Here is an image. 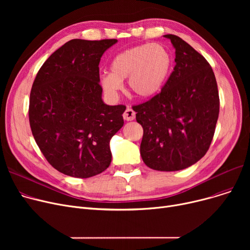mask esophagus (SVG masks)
Wrapping results in <instances>:
<instances>
[{"mask_svg": "<svg viewBox=\"0 0 250 250\" xmlns=\"http://www.w3.org/2000/svg\"><path fill=\"white\" fill-rule=\"evenodd\" d=\"M123 116H124L125 120L127 121V122L134 121L135 117H136V112H135L132 108H130V107H127V108L125 109V111L124 112Z\"/></svg>", "mask_w": 250, "mask_h": 250, "instance_id": "1", "label": "esophagus"}]
</instances>
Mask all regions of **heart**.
Wrapping results in <instances>:
<instances>
[{"instance_id": "1", "label": "heart", "mask_w": 250, "mask_h": 250, "mask_svg": "<svg viewBox=\"0 0 250 250\" xmlns=\"http://www.w3.org/2000/svg\"><path fill=\"white\" fill-rule=\"evenodd\" d=\"M173 67L170 50L159 43L136 45L117 54L110 73L103 74L100 84L109 97H115L127 79L129 91L140 99H151L165 86Z\"/></svg>"}]
</instances>
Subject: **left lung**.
Instances as JSON below:
<instances>
[{
  "mask_svg": "<svg viewBox=\"0 0 250 250\" xmlns=\"http://www.w3.org/2000/svg\"><path fill=\"white\" fill-rule=\"evenodd\" d=\"M163 36L175 48L174 70L159 94L133 109L144 129V163L158 171H177L208 150L219 116V92L207 60L180 37Z\"/></svg>",
  "mask_w": 250,
  "mask_h": 250,
  "instance_id": "obj_1",
  "label": "left lung"
}]
</instances>
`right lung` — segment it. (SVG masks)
I'll return each mask as SVG.
<instances>
[{"instance_id":"right-lung-1","label":"right lung","mask_w":250,"mask_h":250,"mask_svg":"<svg viewBox=\"0 0 250 250\" xmlns=\"http://www.w3.org/2000/svg\"><path fill=\"white\" fill-rule=\"evenodd\" d=\"M116 39H72L38 71L29 100L37 146L58 171L95 176L110 165V140L124 125V105L102 100L99 62Z\"/></svg>"}]
</instances>
